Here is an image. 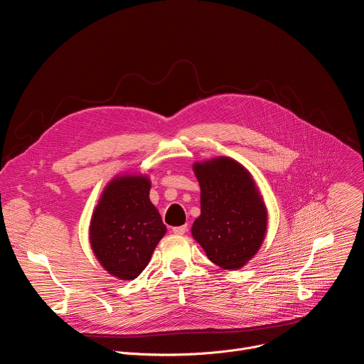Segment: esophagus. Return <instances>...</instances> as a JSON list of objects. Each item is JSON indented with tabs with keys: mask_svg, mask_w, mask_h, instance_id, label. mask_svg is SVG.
<instances>
[{
	"mask_svg": "<svg viewBox=\"0 0 364 364\" xmlns=\"http://www.w3.org/2000/svg\"><path fill=\"white\" fill-rule=\"evenodd\" d=\"M172 231H173L175 234H178V235H182V234H185V232L188 231V227H186V225H181V227H173V228H172Z\"/></svg>",
	"mask_w": 364,
	"mask_h": 364,
	"instance_id": "34e87169",
	"label": "esophagus"
}]
</instances>
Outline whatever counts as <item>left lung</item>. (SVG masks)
I'll list each match as a JSON object with an SVG mask.
<instances>
[{
	"label": "left lung",
	"instance_id": "obj_1",
	"mask_svg": "<svg viewBox=\"0 0 364 364\" xmlns=\"http://www.w3.org/2000/svg\"><path fill=\"white\" fill-rule=\"evenodd\" d=\"M193 172L200 186V215L192 237L213 264L240 269L267 234L268 210L261 192L250 171L227 156L195 162Z\"/></svg>",
	"mask_w": 364,
	"mask_h": 364
}]
</instances>
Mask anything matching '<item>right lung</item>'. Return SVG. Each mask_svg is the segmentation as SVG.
<instances>
[{
  "label": "right lung",
  "mask_w": 364,
  "mask_h": 364,
  "mask_svg": "<svg viewBox=\"0 0 364 364\" xmlns=\"http://www.w3.org/2000/svg\"><path fill=\"white\" fill-rule=\"evenodd\" d=\"M151 186L148 175H117L105 186L93 210L90 247L100 265L119 279L139 277L166 234L149 199Z\"/></svg>",
  "instance_id": "right-lung-1"
}]
</instances>
